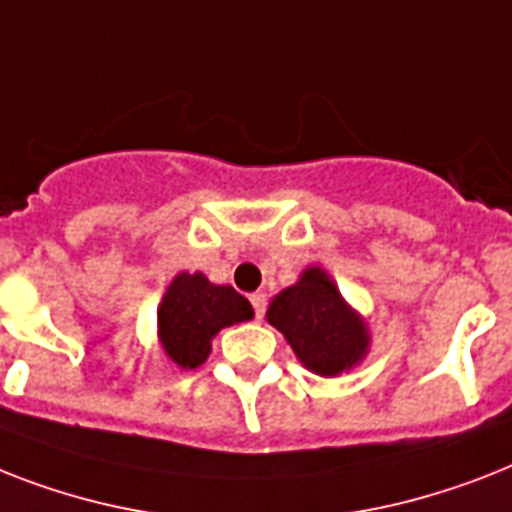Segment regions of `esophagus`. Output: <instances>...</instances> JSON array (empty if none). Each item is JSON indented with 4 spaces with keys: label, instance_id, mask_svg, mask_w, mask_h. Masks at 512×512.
I'll return each instance as SVG.
<instances>
[{
    "label": "esophagus",
    "instance_id": "34e87169",
    "mask_svg": "<svg viewBox=\"0 0 512 512\" xmlns=\"http://www.w3.org/2000/svg\"><path fill=\"white\" fill-rule=\"evenodd\" d=\"M249 302H252V310H255V318L257 321H263V315H265V307H268V299H265V294H252L249 297Z\"/></svg>",
    "mask_w": 512,
    "mask_h": 512
}]
</instances>
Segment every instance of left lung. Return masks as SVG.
Instances as JSON below:
<instances>
[{
	"mask_svg": "<svg viewBox=\"0 0 512 512\" xmlns=\"http://www.w3.org/2000/svg\"><path fill=\"white\" fill-rule=\"evenodd\" d=\"M268 323L292 344L294 355L318 376H336L365 355L368 334L326 270L307 268L268 307Z\"/></svg>",
	"mask_w": 512,
	"mask_h": 512,
	"instance_id": "obj_1",
	"label": "left lung"
}]
</instances>
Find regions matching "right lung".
Segmentation results:
<instances>
[{"mask_svg":"<svg viewBox=\"0 0 512 512\" xmlns=\"http://www.w3.org/2000/svg\"><path fill=\"white\" fill-rule=\"evenodd\" d=\"M252 305L231 286L210 284L202 273H178L157 310L165 355L184 371L207 360L220 328L252 318Z\"/></svg>","mask_w":512,"mask_h":512,"instance_id":"add662e5","label":"right lung"}]
</instances>
